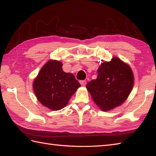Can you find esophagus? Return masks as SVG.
I'll return each instance as SVG.
<instances>
[{"instance_id": "obj_1", "label": "esophagus", "mask_w": 156, "mask_h": 156, "mask_svg": "<svg viewBox=\"0 0 156 156\" xmlns=\"http://www.w3.org/2000/svg\"><path fill=\"white\" fill-rule=\"evenodd\" d=\"M80 83L82 86H85L86 84H87V81H86V80H80Z\"/></svg>"}]
</instances>
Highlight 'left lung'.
<instances>
[{"instance_id": "1", "label": "left lung", "mask_w": 156, "mask_h": 156, "mask_svg": "<svg viewBox=\"0 0 156 156\" xmlns=\"http://www.w3.org/2000/svg\"><path fill=\"white\" fill-rule=\"evenodd\" d=\"M97 79L86 86L95 104L102 111L121 106L130 94L134 84L133 71L117 57L102 62L97 70Z\"/></svg>"}]
</instances>
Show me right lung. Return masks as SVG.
<instances>
[{
    "instance_id": "right-lung-1",
    "label": "right lung",
    "mask_w": 156,
    "mask_h": 156,
    "mask_svg": "<svg viewBox=\"0 0 156 156\" xmlns=\"http://www.w3.org/2000/svg\"><path fill=\"white\" fill-rule=\"evenodd\" d=\"M62 63L49 59L41 68L33 82V88L39 102L52 111H58L81 85L71 73L63 71Z\"/></svg>"
}]
</instances>
